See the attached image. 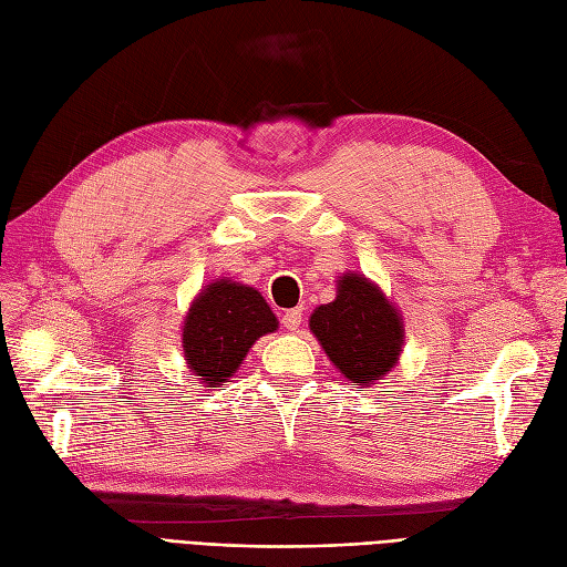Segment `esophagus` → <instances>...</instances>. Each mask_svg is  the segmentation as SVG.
<instances>
[{"instance_id":"34e87169","label":"esophagus","mask_w":567,"mask_h":567,"mask_svg":"<svg viewBox=\"0 0 567 567\" xmlns=\"http://www.w3.org/2000/svg\"><path fill=\"white\" fill-rule=\"evenodd\" d=\"M281 323L286 326L288 331H298V329H300V323H302V310H300V307H298V310H288V312H284Z\"/></svg>"}]
</instances>
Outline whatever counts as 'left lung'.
I'll use <instances>...</instances> for the list:
<instances>
[{"label":"left lung","mask_w":567,"mask_h":567,"mask_svg":"<svg viewBox=\"0 0 567 567\" xmlns=\"http://www.w3.org/2000/svg\"><path fill=\"white\" fill-rule=\"evenodd\" d=\"M310 331L350 383L375 385L400 364L402 315L364 274L346 271L338 277L336 300L317 307Z\"/></svg>","instance_id":"obj_1"}]
</instances>
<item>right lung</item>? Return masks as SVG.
I'll list each match as a JSON object with an SVG mask.
<instances>
[{
	"mask_svg": "<svg viewBox=\"0 0 567 567\" xmlns=\"http://www.w3.org/2000/svg\"><path fill=\"white\" fill-rule=\"evenodd\" d=\"M279 329L271 307L248 284L215 279L200 288L182 323L186 369L203 388H219L244 364L257 338Z\"/></svg>",
	"mask_w": 567,
	"mask_h": 567,
	"instance_id": "right-lung-1",
	"label": "right lung"
}]
</instances>
